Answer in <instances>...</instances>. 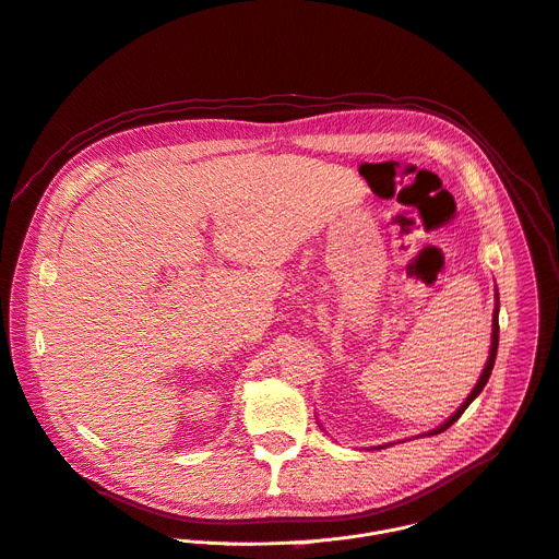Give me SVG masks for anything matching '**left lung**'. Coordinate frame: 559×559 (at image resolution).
Listing matches in <instances>:
<instances>
[{
    "label": "left lung",
    "mask_w": 559,
    "mask_h": 559,
    "mask_svg": "<svg viewBox=\"0 0 559 559\" xmlns=\"http://www.w3.org/2000/svg\"><path fill=\"white\" fill-rule=\"evenodd\" d=\"M497 345H499V292H497V287H495V310H492V336H490V349H488V361H486V366H484V370H481V374H479V379H477V383H475V388L471 390V394L466 396V401L460 405V408H456L441 426H437V428H432L430 432H424V435H419V437H432V435H439V432H443V430H448L456 419H460L462 415H464V411L468 408V405L479 396V392L484 390V385L488 383V379H490V372H492V366H495V357H497ZM323 428V426H321ZM390 443H385V445H374L377 450L379 448H388Z\"/></svg>",
    "instance_id": "8db88e82"
}]
</instances>
